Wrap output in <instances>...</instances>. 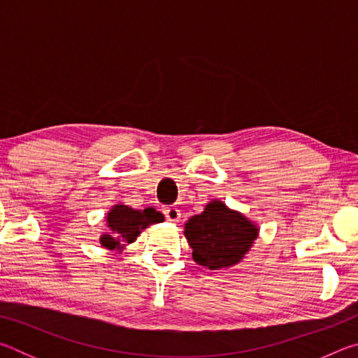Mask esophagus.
I'll return each instance as SVG.
<instances>
[{
  "label": "esophagus",
  "mask_w": 358,
  "mask_h": 358,
  "mask_svg": "<svg viewBox=\"0 0 358 358\" xmlns=\"http://www.w3.org/2000/svg\"><path fill=\"white\" fill-rule=\"evenodd\" d=\"M164 215H166V217H167V220L171 221V222H178L180 217H181L180 210L175 208V207H167V208H164Z\"/></svg>",
  "instance_id": "obj_1"
}]
</instances>
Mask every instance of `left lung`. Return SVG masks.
<instances>
[{"label":"left lung","instance_id":"obj_1","mask_svg":"<svg viewBox=\"0 0 358 358\" xmlns=\"http://www.w3.org/2000/svg\"><path fill=\"white\" fill-rule=\"evenodd\" d=\"M185 237L192 259L210 270H226L240 264L259 237V226L238 210L217 201L208 202L201 215L185 222Z\"/></svg>","mask_w":358,"mask_h":358}]
</instances>
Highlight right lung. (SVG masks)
<instances>
[{
  "mask_svg": "<svg viewBox=\"0 0 358 358\" xmlns=\"http://www.w3.org/2000/svg\"><path fill=\"white\" fill-rule=\"evenodd\" d=\"M164 221V215L155 208L136 210L124 203H117L107 211L106 224L108 232L102 234L99 243L112 251H123L126 246L134 243L138 235L151 224Z\"/></svg>",
  "mask_w": 358,
  "mask_h": 358,
  "instance_id": "1",
  "label": "right lung"
}]
</instances>
